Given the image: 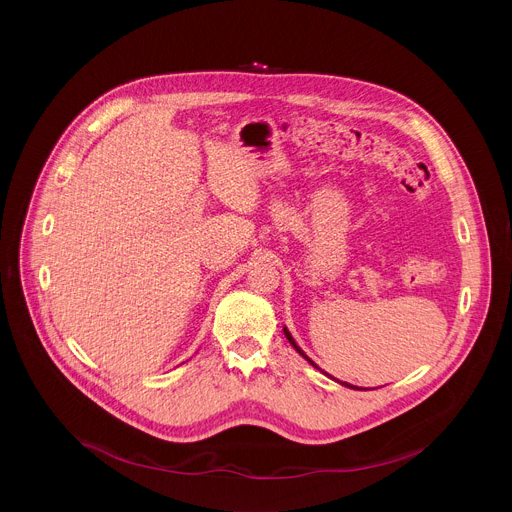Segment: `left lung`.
Segmentation results:
<instances>
[{
	"instance_id": "left-lung-1",
	"label": "left lung",
	"mask_w": 512,
	"mask_h": 512,
	"mask_svg": "<svg viewBox=\"0 0 512 512\" xmlns=\"http://www.w3.org/2000/svg\"><path fill=\"white\" fill-rule=\"evenodd\" d=\"M283 332H285V338L289 340V344L294 346V348H296V350H298V352H300V354H302V356H304V358H306L310 364H314V367H316V362H314V360H310V358L306 356V352H304V350H302V348L296 344V340H294V338H291V334L287 332V328H283ZM316 369H320V367H316ZM320 371H322V369H320ZM338 383H340V381H338ZM340 385H344V387H350V389H358V387H354V385H348V383H340Z\"/></svg>"
}]
</instances>
